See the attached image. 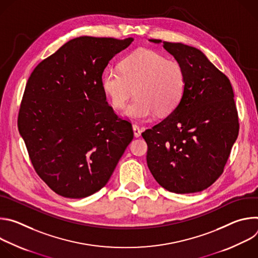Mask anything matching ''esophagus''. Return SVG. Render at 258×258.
Returning a JSON list of instances; mask_svg holds the SVG:
<instances>
[{
	"label": "esophagus",
	"instance_id": "esophagus-1",
	"mask_svg": "<svg viewBox=\"0 0 258 258\" xmlns=\"http://www.w3.org/2000/svg\"><path fill=\"white\" fill-rule=\"evenodd\" d=\"M133 130H134V134L135 137H140L141 136V128L139 125L137 124H133Z\"/></svg>",
	"mask_w": 258,
	"mask_h": 258
}]
</instances>
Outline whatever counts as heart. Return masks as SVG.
Listing matches in <instances>:
<instances>
[{"label":"heart","instance_id":"obj_1","mask_svg":"<svg viewBox=\"0 0 258 258\" xmlns=\"http://www.w3.org/2000/svg\"><path fill=\"white\" fill-rule=\"evenodd\" d=\"M102 87L111 105L124 110L126 117L147 120L171 113L180 103L186 89V73L176 60L150 49H138L127 55L118 67H108Z\"/></svg>","mask_w":258,"mask_h":258}]
</instances>
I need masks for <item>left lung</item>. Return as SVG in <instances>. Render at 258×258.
I'll return each mask as SVG.
<instances>
[{
	"label": "left lung",
	"instance_id": "8db88e82",
	"mask_svg": "<svg viewBox=\"0 0 258 258\" xmlns=\"http://www.w3.org/2000/svg\"><path fill=\"white\" fill-rule=\"evenodd\" d=\"M163 48L183 67L186 89L166 118L142 133L148 145L147 164L167 191L200 192L223 173L238 138L233 88L200 50L168 42H163Z\"/></svg>",
	"mask_w": 258,
	"mask_h": 258
}]
</instances>
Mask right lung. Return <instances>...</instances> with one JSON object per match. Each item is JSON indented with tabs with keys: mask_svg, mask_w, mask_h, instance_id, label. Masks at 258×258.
<instances>
[{
	"mask_svg": "<svg viewBox=\"0 0 258 258\" xmlns=\"http://www.w3.org/2000/svg\"><path fill=\"white\" fill-rule=\"evenodd\" d=\"M133 38L80 36L36 66L27 81L18 130L35 172L60 196L101 190L134 139L132 123L106 101L103 71Z\"/></svg>",
	"mask_w": 258,
	"mask_h": 258,
	"instance_id": "right-lung-1",
	"label": "right lung"
}]
</instances>
